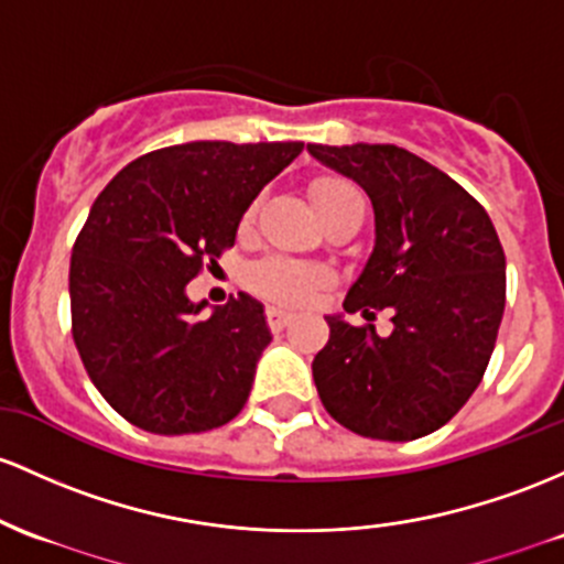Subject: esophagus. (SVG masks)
<instances>
[{"instance_id": "esophagus-1", "label": "esophagus", "mask_w": 564, "mask_h": 564, "mask_svg": "<svg viewBox=\"0 0 564 564\" xmlns=\"http://www.w3.org/2000/svg\"><path fill=\"white\" fill-rule=\"evenodd\" d=\"M292 318H294V315L289 313L286 307H281V305H270V307H268V321H270V326H272V329H275V332L286 329V326L292 324Z\"/></svg>"}]
</instances>
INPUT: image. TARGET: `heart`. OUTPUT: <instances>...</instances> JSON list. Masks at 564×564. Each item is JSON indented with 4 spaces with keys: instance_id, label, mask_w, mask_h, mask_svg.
<instances>
[{
    "instance_id": "1",
    "label": "heart",
    "mask_w": 564,
    "mask_h": 564,
    "mask_svg": "<svg viewBox=\"0 0 564 564\" xmlns=\"http://www.w3.org/2000/svg\"><path fill=\"white\" fill-rule=\"evenodd\" d=\"M311 197L321 219H326V216L339 212V208H345L348 203L358 200L356 189H352L350 184L337 182V178H318L311 187ZM249 281L257 292H262L264 296H270V300L275 302H302L307 300L315 289L324 286V283L329 281V272L311 262H296V259L286 257H270L253 264L249 272Z\"/></svg>"
}]
</instances>
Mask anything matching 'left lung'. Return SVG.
<instances>
[{"mask_svg": "<svg viewBox=\"0 0 564 564\" xmlns=\"http://www.w3.org/2000/svg\"><path fill=\"white\" fill-rule=\"evenodd\" d=\"M375 208V246L345 313L391 311V332L326 315L313 358L326 412L382 442L429 436L471 399L506 307V257L490 216L444 171L395 144H307Z\"/></svg>", "mask_w": 564, "mask_h": 564, "instance_id": "8db88e82", "label": "left lung"}]
</instances>
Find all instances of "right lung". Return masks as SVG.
<instances>
[{"label": "right lung", "instance_id": "1", "mask_svg": "<svg viewBox=\"0 0 564 564\" xmlns=\"http://www.w3.org/2000/svg\"><path fill=\"white\" fill-rule=\"evenodd\" d=\"M302 141H187L133 160L104 187L72 251V332L93 386L163 436L243 410L272 334L251 294L212 307L187 283L235 243L243 214Z\"/></svg>", "mask_w": 564, "mask_h": 564}]
</instances>
